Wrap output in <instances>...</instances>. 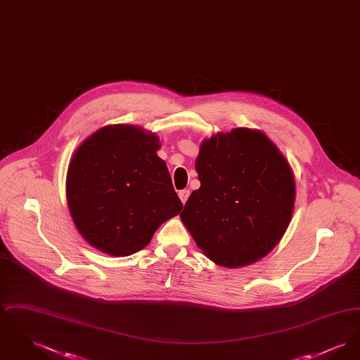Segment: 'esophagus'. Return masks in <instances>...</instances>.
Instances as JSON below:
<instances>
[{"mask_svg":"<svg viewBox=\"0 0 360 360\" xmlns=\"http://www.w3.org/2000/svg\"><path fill=\"white\" fill-rule=\"evenodd\" d=\"M178 195H179V198H181V201H182V204H186L188 195H190V191H188V190H181V191L178 193Z\"/></svg>","mask_w":360,"mask_h":360,"instance_id":"obj_1","label":"esophagus"}]
</instances>
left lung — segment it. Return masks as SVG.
<instances>
[{
    "label": "left lung",
    "mask_w": 360,
    "mask_h": 360,
    "mask_svg": "<svg viewBox=\"0 0 360 360\" xmlns=\"http://www.w3.org/2000/svg\"><path fill=\"white\" fill-rule=\"evenodd\" d=\"M201 186L181 220L216 264L241 267L266 257L290 224V165L263 132L235 128L202 141L195 159Z\"/></svg>",
    "instance_id": "8db88e82"
}]
</instances>
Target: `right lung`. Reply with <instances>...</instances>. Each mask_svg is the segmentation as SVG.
Wrapping results in <instances>:
<instances>
[{
    "mask_svg": "<svg viewBox=\"0 0 360 360\" xmlns=\"http://www.w3.org/2000/svg\"><path fill=\"white\" fill-rule=\"evenodd\" d=\"M159 137L136 125H108L87 137L70 162L66 194L72 221L94 248L128 257L182 210Z\"/></svg>",
    "mask_w": 360,
    "mask_h": 360,
    "instance_id": "obj_1",
    "label": "right lung"
}]
</instances>
